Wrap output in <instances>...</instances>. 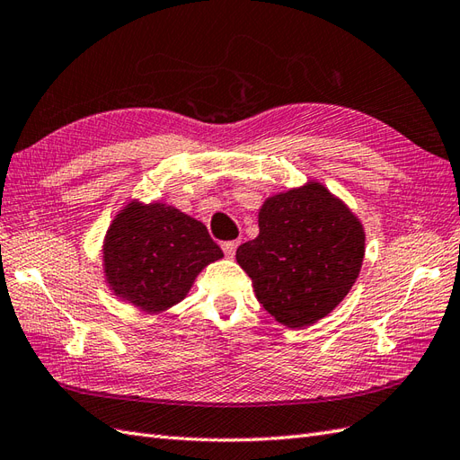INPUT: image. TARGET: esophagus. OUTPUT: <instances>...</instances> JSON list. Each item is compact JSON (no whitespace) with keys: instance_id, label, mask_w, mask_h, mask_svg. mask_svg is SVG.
<instances>
[{"instance_id":"obj_1","label":"esophagus","mask_w":460,"mask_h":460,"mask_svg":"<svg viewBox=\"0 0 460 460\" xmlns=\"http://www.w3.org/2000/svg\"><path fill=\"white\" fill-rule=\"evenodd\" d=\"M237 246H239V241H227V243L221 244V249L229 258H233L234 252H237Z\"/></svg>"}]
</instances>
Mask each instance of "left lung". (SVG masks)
Instances as JSON below:
<instances>
[{"mask_svg": "<svg viewBox=\"0 0 460 460\" xmlns=\"http://www.w3.org/2000/svg\"><path fill=\"white\" fill-rule=\"evenodd\" d=\"M258 229L237 262L279 324L311 326L344 301L363 264L365 229L324 184L307 181L266 198Z\"/></svg>", "mask_w": 460, "mask_h": 460, "instance_id": "left-lung-1", "label": "left lung"}]
</instances>
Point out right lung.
<instances>
[{
  "mask_svg": "<svg viewBox=\"0 0 460 460\" xmlns=\"http://www.w3.org/2000/svg\"><path fill=\"white\" fill-rule=\"evenodd\" d=\"M223 258L202 221L163 202L129 199L102 241V272L116 297L147 314L181 303L202 270Z\"/></svg>",
  "mask_w": 460,
  "mask_h": 460,
  "instance_id": "obj_1",
  "label": "right lung"
}]
</instances>
